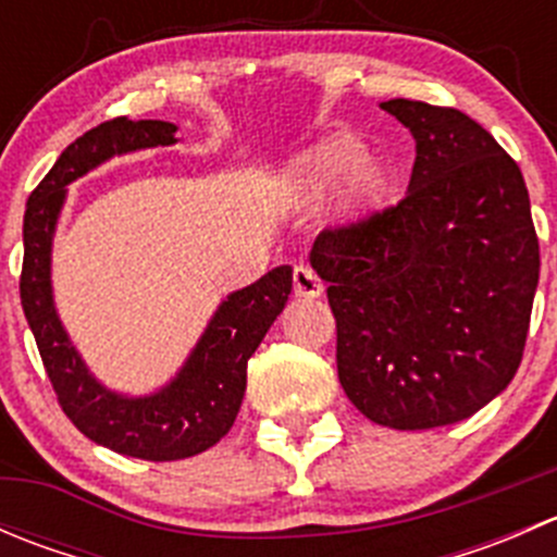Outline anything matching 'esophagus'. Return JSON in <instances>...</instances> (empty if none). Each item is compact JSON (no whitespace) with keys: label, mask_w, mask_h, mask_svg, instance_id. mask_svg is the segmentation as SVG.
Here are the masks:
<instances>
[{"label":"esophagus","mask_w":557,"mask_h":557,"mask_svg":"<svg viewBox=\"0 0 557 557\" xmlns=\"http://www.w3.org/2000/svg\"><path fill=\"white\" fill-rule=\"evenodd\" d=\"M294 290L296 296H305V299H318V296L323 294V280L314 274V269L299 263V267L294 269Z\"/></svg>","instance_id":"1"}]
</instances>
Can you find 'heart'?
I'll list each match as a JSON object with an SVG mask.
<instances>
[{"label": "heart", "instance_id": "obj_1", "mask_svg": "<svg viewBox=\"0 0 557 557\" xmlns=\"http://www.w3.org/2000/svg\"><path fill=\"white\" fill-rule=\"evenodd\" d=\"M345 180V201L367 207L383 194L385 174L377 161L363 159V150L350 137H331L296 159L288 172V185L296 196L318 199Z\"/></svg>", "mask_w": 557, "mask_h": 557}]
</instances>
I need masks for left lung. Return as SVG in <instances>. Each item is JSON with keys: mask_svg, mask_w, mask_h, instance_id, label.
Returning a JSON list of instances; mask_svg holds the SVG:
<instances>
[{"mask_svg": "<svg viewBox=\"0 0 557 557\" xmlns=\"http://www.w3.org/2000/svg\"><path fill=\"white\" fill-rule=\"evenodd\" d=\"M412 132L407 196L323 228L310 263L329 283L336 372L372 423L398 431L480 412L518 372L539 283L525 180L455 107L380 104Z\"/></svg>", "mask_w": 557, "mask_h": 557, "instance_id": "1", "label": "left lung"}]
</instances>
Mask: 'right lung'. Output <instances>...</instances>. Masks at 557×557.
Returning a JSON list of instances; mask_svg holds the SVG:
<instances>
[{"label": "right lung", "instance_id": "obj_1", "mask_svg": "<svg viewBox=\"0 0 557 557\" xmlns=\"http://www.w3.org/2000/svg\"><path fill=\"white\" fill-rule=\"evenodd\" d=\"M174 132L177 126L166 121L112 117L99 123L59 156L32 190L24 215L21 305L55 398L88 440L143 460L190 458L228 434L243 407L247 361L283 312L294 283V269L277 267L234 290L212 314L177 377L159 393L121 396L91 377L55 314L50 290V245L66 185L112 156L174 145Z\"/></svg>", "mask_w": 557, "mask_h": 557}]
</instances>
